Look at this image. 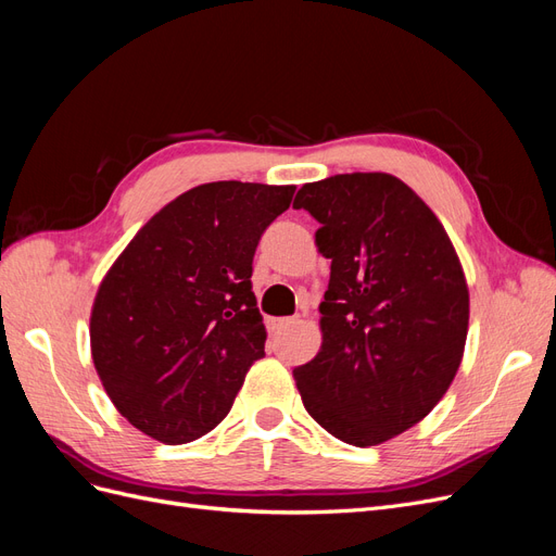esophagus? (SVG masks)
<instances>
[{
	"label": "esophagus",
	"instance_id": "esophagus-1",
	"mask_svg": "<svg viewBox=\"0 0 556 556\" xmlns=\"http://www.w3.org/2000/svg\"><path fill=\"white\" fill-rule=\"evenodd\" d=\"M294 323H296V317H271V319H268V329H271V331H280V329L290 327V325H294Z\"/></svg>",
	"mask_w": 556,
	"mask_h": 556
}]
</instances>
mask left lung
I'll return each mask as SVG.
<instances>
[{
	"mask_svg": "<svg viewBox=\"0 0 556 556\" xmlns=\"http://www.w3.org/2000/svg\"><path fill=\"white\" fill-rule=\"evenodd\" d=\"M331 260L319 304L323 345L294 368L315 422L371 447L425 419L459 371L468 285L435 213L392 174H339L294 199Z\"/></svg>",
	"mask_w": 556,
	"mask_h": 556,
	"instance_id": "1",
	"label": "left lung"
}]
</instances>
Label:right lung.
Returning a JSON list of instances; mask_svg holds the SVG:
<instances>
[{
	"instance_id": "1",
	"label": "right lung",
	"mask_w": 556,
	"mask_h": 556,
	"mask_svg": "<svg viewBox=\"0 0 556 556\" xmlns=\"http://www.w3.org/2000/svg\"><path fill=\"white\" fill-rule=\"evenodd\" d=\"M294 190L197 185L150 217L99 282L97 376L117 413L150 439L180 445L215 429L264 357L252 257Z\"/></svg>"
}]
</instances>
